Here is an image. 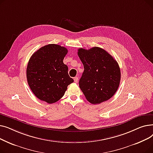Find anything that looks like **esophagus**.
Listing matches in <instances>:
<instances>
[{"label": "esophagus", "instance_id": "esophagus-1", "mask_svg": "<svg viewBox=\"0 0 153 153\" xmlns=\"http://www.w3.org/2000/svg\"><path fill=\"white\" fill-rule=\"evenodd\" d=\"M78 80H79L78 77H75L74 78V82H75L76 83H77V82H78Z\"/></svg>", "mask_w": 153, "mask_h": 153}]
</instances>
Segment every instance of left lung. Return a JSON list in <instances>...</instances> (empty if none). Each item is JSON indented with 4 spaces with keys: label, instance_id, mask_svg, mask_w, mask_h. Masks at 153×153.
Here are the masks:
<instances>
[{
    "label": "left lung",
    "instance_id": "left-lung-1",
    "mask_svg": "<svg viewBox=\"0 0 153 153\" xmlns=\"http://www.w3.org/2000/svg\"><path fill=\"white\" fill-rule=\"evenodd\" d=\"M77 54L84 68L79 84L86 99L92 104H98L113 97L121 78L117 61L99 47L89 50L79 48Z\"/></svg>",
    "mask_w": 153,
    "mask_h": 153
}]
</instances>
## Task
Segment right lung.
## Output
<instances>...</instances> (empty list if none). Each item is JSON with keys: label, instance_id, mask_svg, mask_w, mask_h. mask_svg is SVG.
Returning a JSON list of instances; mask_svg holds the SVG:
<instances>
[{"label": "right lung", "instance_id": "1", "mask_svg": "<svg viewBox=\"0 0 153 153\" xmlns=\"http://www.w3.org/2000/svg\"><path fill=\"white\" fill-rule=\"evenodd\" d=\"M67 53L65 47L50 44L31 56L27 68V82L39 100L48 103L58 101L74 82L68 74V66L63 63Z\"/></svg>", "mask_w": 153, "mask_h": 153}]
</instances>
